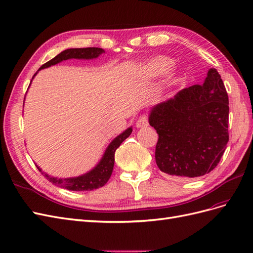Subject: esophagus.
Segmentation results:
<instances>
[{
	"label": "esophagus",
	"instance_id": "1",
	"mask_svg": "<svg viewBox=\"0 0 253 253\" xmlns=\"http://www.w3.org/2000/svg\"><path fill=\"white\" fill-rule=\"evenodd\" d=\"M148 117L147 115H141L139 120L136 121V127L138 128H144L148 126Z\"/></svg>",
	"mask_w": 253,
	"mask_h": 253
}]
</instances>
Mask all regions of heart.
Segmentation results:
<instances>
[{
    "label": "heart",
    "mask_w": 253,
    "mask_h": 253,
    "mask_svg": "<svg viewBox=\"0 0 253 253\" xmlns=\"http://www.w3.org/2000/svg\"><path fill=\"white\" fill-rule=\"evenodd\" d=\"M171 66H172L171 59L168 58V57L160 56L151 60L145 67L144 72H145V74H147L148 76L155 77V76H159L167 73L168 71H169Z\"/></svg>",
    "instance_id": "1"
}]
</instances>
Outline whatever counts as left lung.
Returning a JSON list of instances; mask_svg holds the SVG:
<instances>
[{"label":"left lung","mask_w":253,"mask_h":253,"mask_svg":"<svg viewBox=\"0 0 253 253\" xmlns=\"http://www.w3.org/2000/svg\"><path fill=\"white\" fill-rule=\"evenodd\" d=\"M149 124L159 135L156 163L165 174L199 177L213 170L229 141V98L216 69L153 108Z\"/></svg>","instance_id":"left-lung-1"}]
</instances>
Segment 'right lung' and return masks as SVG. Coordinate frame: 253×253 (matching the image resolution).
<instances>
[{
  "label": "right lung",
  "mask_w": 253,
  "mask_h": 253,
  "mask_svg": "<svg viewBox=\"0 0 253 253\" xmlns=\"http://www.w3.org/2000/svg\"><path fill=\"white\" fill-rule=\"evenodd\" d=\"M102 53H104V49L99 47L68 48L57 55L56 57H54L53 59H50L49 61L43 64V66L40 67L39 70L48 68L63 60H68L72 58L93 59V58H96V57H98ZM131 132H132V128L130 127L123 133H121L120 135H118L106 149L100 162L91 171L86 172V174L83 176L75 177V178H67V179H57L54 177H49L48 175L44 174V172H42V170L38 167L37 168L42 174H44V177L47 180H49V182L56 184L57 186L63 187V189H67L69 191H92V190L98 189V187H102L107 183V181L109 180L112 174L115 150L118 149V147L123 143V141L126 140L128 136L131 134Z\"/></svg>",
  "instance_id": "1"
}]
</instances>
